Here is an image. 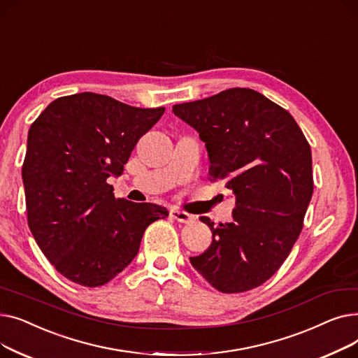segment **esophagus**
Masks as SVG:
<instances>
[{"label": "esophagus", "instance_id": "34e87169", "mask_svg": "<svg viewBox=\"0 0 358 358\" xmlns=\"http://www.w3.org/2000/svg\"><path fill=\"white\" fill-rule=\"evenodd\" d=\"M169 216H171L173 219H176L177 222H181V223H190L194 219V216H192L190 213L178 210V209H173L171 212H169Z\"/></svg>", "mask_w": 358, "mask_h": 358}]
</instances>
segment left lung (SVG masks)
Masks as SVG:
<instances>
[{"instance_id": "left-lung-1", "label": "left lung", "mask_w": 358, "mask_h": 358, "mask_svg": "<svg viewBox=\"0 0 358 358\" xmlns=\"http://www.w3.org/2000/svg\"><path fill=\"white\" fill-rule=\"evenodd\" d=\"M206 143L209 180L236 197L234 222L200 220L212 245L192 266L222 293L261 286L289 257L313 193L312 154L290 113L251 88L173 106Z\"/></svg>"}]
</instances>
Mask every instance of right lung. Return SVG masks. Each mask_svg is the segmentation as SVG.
<instances>
[{
  "mask_svg": "<svg viewBox=\"0 0 358 358\" xmlns=\"http://www.w3.org/2000/svg\"><path fill=\"white\" fill-rule=\"evenodd\" d=\"M164 111L80 92L56 99L31 123L22 169L29 228L73 283H108L136 257L149 224L168 216L158 204L116 199L107 182Z\"/></svg>",
  "mask_w": 358,
  "mask_h": 358,
  "instance_id": "right-lung-1",
  "label": "right lung"
}]
</instances>
